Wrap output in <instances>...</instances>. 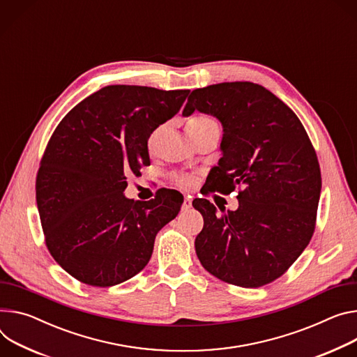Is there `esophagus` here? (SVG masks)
<instances>
[{"label": "esophagus", "mask_w": 357, "mask_h": 357, "mask_svg": "<svg viewBox=\"0 0 357 357\" xmlns=\"http://www.w3.org/2000/svg\"><path fill=\"white\" fill-rule=\"evenodd\" d=\"M190 206H192V199H190V197H185V198H183V204H182V209H183V211H188V209H190Z\"/></svg>", "instance_id": "1"}]
</instances>
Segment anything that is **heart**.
Wrapping results in <instances>:
<instances>
[{
	"label": "heart",
	"mask_w": 357,
	"mask_h": 357,
	"mask_svg": "<svg viewBox=\"0 0 357 357\" xmlns=\"http://www.w3.org/2000/svg\"><path fill=\"white\" fill-rule=\"evenodd\" d=\"M213 125H218V123H216L212 118L199 115V116L190 118V119L186 122L185 129H186L188 134H197V132L205 131V129H208L209 126H213ZM175 182H176V185H179V186H182V188H188V186L190 185V179L183 178V176L176 178Z\"/></svg>",
	"instance_id": "1"
}]
</instances>
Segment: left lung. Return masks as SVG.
Here are the masks:
<instances>
[{"mask_svg": "<svg viewBox=\"0 0 357 357\" xmlns=\"http://www.w3.org/2000/svg\"><path fill=\"white\" fill-rule=\"evenodd\" d=\"M193 111L216 116L223 126V156L206 179L205 195L239 189V208L222 215L208 199L192 202L204 216L197 255L226 283L268 284L294 265L313 236L321 189L314 148L296 114L259 84L192 91L182 114Z\"/></svg>", "mask_w": 357, "mask_h": 357, "instance_id": "8db88e82", "label": "left lung"}]
</instances>
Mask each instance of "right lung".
I'll list each match as a JSON object with an SVG mask.
<instances>
[{"label": "right lung", "mask_w": 357, "mask_h": 357, "mask_svg": "<svg viewBox=\"0 0 357 357\" xmlns=\"http://www.w3.org/2000/svg\"><path fill=\"white\" fill-rule=\"evenodd\" d=\"M189 89L109 85L54 131L37 174V205L55 262L95 287L122 283L149 262L156 234L179 213L178 193L126 199V175L149 165L148 138L175 116Z\"/></svg>", "instance_id": "obj_1"}]
</instances>
